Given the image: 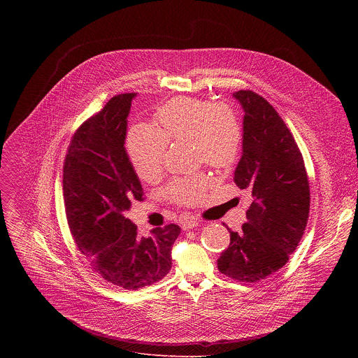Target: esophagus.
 <instances>
[{
  "label": "esophagus",
  "mask_w": 358,
  "mask_h": 358,
  "mask_svg": "<svg viewBox=\"0 0 358 358\" xmlns=\"http://www.w3.org/2000/svg\"><path fill=\"white\" fill-rule=\"evenodd\" d=\"M199 224H200V220L192 216V217H187L186 220L182 222V229H183V230H190V229H193V227H197Z\"/></svg>",
  "instance_id": "1"
}]
</instances>
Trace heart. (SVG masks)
<instances>
[{
	"label": "heart",
	"mask_w": 358,
	"mask_h": 358,
	"mask_svg": "<svg viewBox=\"0 0 358 358\" xmlns=\"http://www.w3.org/2000/svg\"><path fill=\"white\" fill-rule=\"evenodd\" d=\"M158 129L148 124L131 128L127 149L136 175L152 182L161 175L168 143L190 142L197 161L216 169L231 166L240 153L243 127L237 110L227 102L208 103L180 96L161 106L155 113ZM205 175L176 179L168 196L178 204H197L208 186Z\"/></svg>",
	"instance_id": "heart-1"
}]
</instances>
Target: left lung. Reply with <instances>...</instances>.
<instances>
[{
    "label": "left lung",
    "instance_id": "1",
    "mask_svg": "<svg viewBox=\"0 0 358 358\" xmlns=\"http://www.w3.org/2000/svg\"><path fill=\"white\" fill-rule=\"evenodd\" d=\"M233 96L244 110L243 153L234 183L252 194L243 231L230 230V245L217 259L224 275L256 282L280 270L296 250L310 210L302 153L282 118L252 91Z\"/></svg>",
    "mask_w": 358,
    "mask_h": 358
}]
</instances>
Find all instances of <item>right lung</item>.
Segmentation results:
<instances>
[{
	"instance_id": "right-lung-1",
	"label": "right lung",
	"mask_w": 358,
	"mask_h": 358,
	"mask_svg": "<svg viewBox=\"0 0 358 358\" xmlns=\"http://www.w3.org/2000/svg\"><path fill=\"white\" fill-rule=\"evenodd\" d=\"M135 96H113L88 118L74 134L63 165L64 209L80 252L104 281L129 291L169 273L172 245L180 234L178 224H168L139 237L125 217L132 201H143L141 180L124 146Z\"/></svg>"
}]
</instances>
